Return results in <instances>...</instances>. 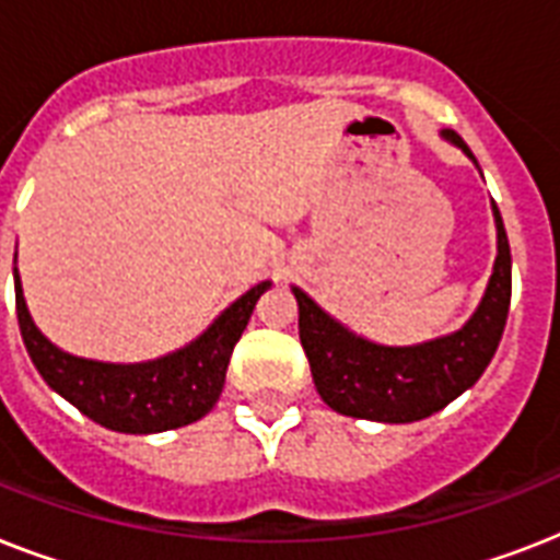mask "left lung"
<instances>
[{"label": "left lung", "mask_w": 560, "mask_h": 560, "mask_svg": "<svg viewBox=\"0 0 560 560\" xmlns=\"http://www.w3.org/2000/svg\"><path fill=\"white\" fill-rule=\"evenodd\" d=\"M474 165V153L453 130L439 133ZM479 168V165H477ZM497 258L477 311L462 328L416 346H383L334 319L305 290L293 284L299 302V340L311 363L319 398L340 416L409 424L444 409L482 377L503 337L512 302V249L503 218L491 202Z\"/></svg>", "instance_id": "1"}]
</instances>
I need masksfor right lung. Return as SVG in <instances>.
I'll list each match as a JSON object with an SVG mask.
<instances>
[{"mask_svg":"<svg viewBox=\"0 0 560 560\" xmlns=\"http://www.w3.org/2000/svg\"><path fill=\"white\" fill-rule=\"evenodd\" d=\"M270 288L272 281H261L246 290L183 349L142 363H107L57 349L39 331L22 296L20 272L13 267L22 342L43 381L95 424L133 435L177 430L211 412L226 383L232 349L253 316L255 302Z\"/></svg>","mask_w":560,"mask_h":560,"instance_id":"1","label":"right lung"}]
</instances>
